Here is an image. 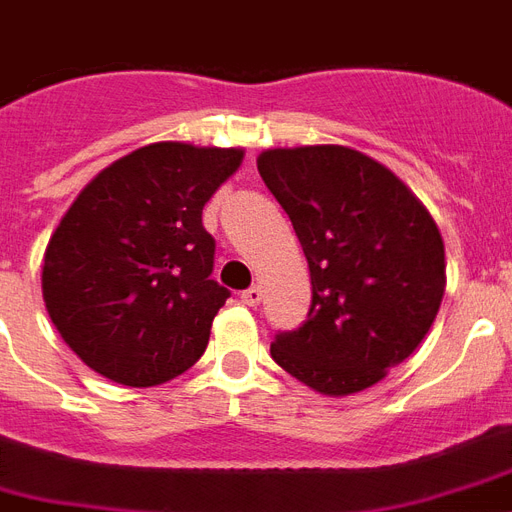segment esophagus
<instances>
[{"instance_id": "esophagus-1", "label": "esophagus", "mask_w": 512, "mask_h": 512, "mask_svg": "<svg viewBox=\"0 0 512 512\" xmlns=\"http://www.w3.org/2000/svg\"><path fill=\"white\" fill-rule=\"evenodd\" d=\"M260 300H263V289L260 287H252V289H247V292H241V303L249 305V308L260 305Z\"/></svg>"}]
</instances>
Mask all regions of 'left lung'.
I'll list each match as a JSON object with an SVG mask.
<instances>
[{
  "mask_svg": "<svg viewBox=\"0 0 512 512\" xmlns=\"http://www.w3.org/2000/svg\"><path fill=\"white\" fill-rule=\"evenodd\" d=\"M257 170L295 225L313 289L303 327L271 342L273 361L321 396L372 388L441 308L436 220L396 172L350 146L265 148Z\"/></svg>",
  "mask_w": 512,
  "mask_h": 512,
  "instance_id": "obj_1",
  "label": "left lung"
}]
</instances>
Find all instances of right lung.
Here are the masks:
<instances>
[{
	"instance_id": "right-lung-1",
	"label": "right lung",
	"mask_w": 512,
	"mask_h": 512,
	"mask_svg": "<svg viewBox=\"0 0 512 512\" xmlns=\"http://www.w3.org/2000/svg\"><path fill=\"white\" fill-rule=\"evenodd\" d=\"M244 148L162 140L84 185L47 241L42 297L66 345L111 382L154 388L191 369L228 289L201 225Z\"/></svg>"
}]
</instances>
